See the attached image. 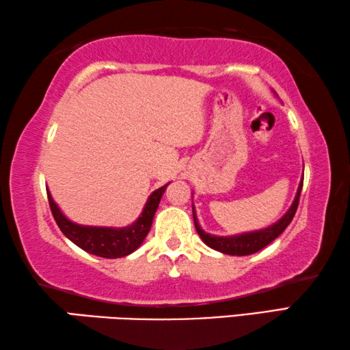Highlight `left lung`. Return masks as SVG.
<instances>
[{
    "mask_svg": "<svg viewBox=\"0 0 350 350\" xmlns=\"http://www.w3.org/2000/svg\"><path fill=\"white\" fill-rule=\"evenodd\" d=\"M302 185H304V179H301V184H299L296 198H295V201H293L291 207L288 208V212L282 216L277 223H274L269 227H266V229L247 232V234H240V235H234V237H216V235L205 234V232L201 229V226H199V223H198L195 207H193V219H195L196 232L208 247H212V249H215V251H219V252L227 254V255H240L241 257V255H251V254L262 251V249L268 246L269 243H273L275 238L286 229L288 224L291 223L293 216H295L296 210H297L299 196H301Z\"/></svg>",
    "mask_w": 350,
    "mask_h": 350,
    "instance_id": "8db88e82",
    "label": "left lung"
}]
</instances>
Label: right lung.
<instances>
[{
    "instance_id": "1",
    "label": "right lung",
    "mask_w": 350,
    "mask_h": 350,
    "mask_svg": "<svg viewBox=\"0 0 350 350\" xmlns=\"http://www.w3.org/2000/svg\"><path fill=\"white\" fill-rule=\"evenodd\" d=\"M166 187H168V184L152 191V195L148 198L145 208H143L142 215L138 216L135 223L126 227H96L76 224L60 212L57 204L53 201L51 195H49V190H46V193L55 223H57L59 229L62 230V234L68 240L73 241L81 249H84L88 254L104 258H120L126 257V255L134 252L137 247H140L148 232L151 230L155 210L159 207L160 199H162Z\"/></svg>"
}]
</instances>
